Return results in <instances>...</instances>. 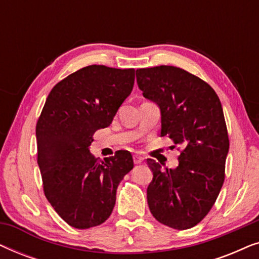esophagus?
I'll return each instance as SVG.
<instances>
[{
	"label": "esophagus",
	"mask_w": 259,
	"mask_h": 259,
	"mask_svg": "<svg viewBox=\"0 0 259 259\" xmlns=\"http://www.w3.org/2000/svg\"><path fill=\"white\" fill-rule=\"evenodd\" d=\"M133 160H134V164H141V162L144 161V158L141 157V155H134L133 157Z\"/></svg>",
	"instance_id": "esophagus-1"
}]
</instances>
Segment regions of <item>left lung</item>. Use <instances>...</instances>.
I'll list each match as a JSON object with an SVG mask.
<instances>
[{"label":"left lung","mask_w":259,"mask_h":259,"mask_svg":"<svg viewBox=\"0 0 259 259\" xmlns=\"http://www.w3.org/2000/svg\"><path fill=\"white\" fill-rule=\"evenodd\" d=\"M144 98L160 109L161 137L183 147L176 168L147 165L153 179L147 203L159 223L172 229L193 228L213 206L225 178L229 137L224 113L210 84L175 66L137 69Z\"/></svg>","instance_id":"left-lung-1"}]
</instances>
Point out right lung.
Wrapping results in <instances>:
<instances>
[{
	"mask_svg": "<svg viewBox=\"0 0 259 259\" xmlns=\"http://www.w3.org/2000/svg\"><path fill=\"white\" fill-rule=\"evenodd\" d=\"M133 68L83 67L56 83L36 123L37 164L49 203L67 224H102L116 189L133 168L128 151L100 160L90 152L93 134L108 127L134 84Z\"/></svg>",
	"mask_w": 259,
	"mask_h": 259,
	"instance_id": "add662e5",
	"label": "right lung"
}]
</instances>
